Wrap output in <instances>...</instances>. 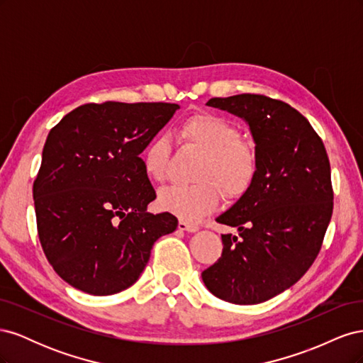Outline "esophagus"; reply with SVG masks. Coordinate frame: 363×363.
Here are the masks:
<instances>
[{
	"label": "esophagus",
	"mask_w": 363,
	"mask_h": 363,
	"mask_svg": "<svg viewBox=\"0 0 363 363\" xmlns=\"http://www.w3.org/2000/svg\"><path fill=\"white\" fill-rule=\"evenodd\" d=\"M179 228H180V230H184V232L194 233V232H196V230H199V225H196L195 223L183 221V219H180V221H179Z\"/></svg>",
	"instance_id": "1"
}]
</instances>
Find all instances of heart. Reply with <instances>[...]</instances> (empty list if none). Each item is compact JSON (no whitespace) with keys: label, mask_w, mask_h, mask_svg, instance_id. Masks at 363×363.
Listing matches in <instances>:
<instances>
[{"label":"heart","mask_w":363,"mask_h":363,"mask_svg":"<svg viewBox=\"0 0 363 363\" xmlns=\"http://www.w3.org/2000/svg\"><path fill=\"white\" fill-rule=\"evenodd\" d=\"M183 144L204 152L196 184H172L159 192L157 204L164 212L183 221H200L225 199L242 196L256 180L257 155L244 140L242 131L228 119L215 113L186 118L179 127ZM171 142L167 136L151 138L140 151L142 169L147 177L163 182L171 160Z\"/></svg>","instance_id":"obj_1"}]
</instances>
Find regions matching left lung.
<instances>
[{
	"mask_svg": "<svg viewBox=\"0 0 363 363\" xmlns=\"http://www.w3.org/2000/svg\"><path fill=\"white\" fill-rule=\"evenodd\" d=\"M207 106L247 121L256 142L251 188L216 221L223 255L201 272L206 288L235 304L281 294L312 267L333 213L330 162L321 138L298 111L259 94L211 98Z\"/></svg>",
	"mask_w": 363,
	"mask_h": 363,
	"instance_id": "obj_1",
	"label": "left lung"
}]
</instances>
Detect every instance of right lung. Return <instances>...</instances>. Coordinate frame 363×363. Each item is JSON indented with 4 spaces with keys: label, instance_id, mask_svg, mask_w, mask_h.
I'll return each mask as SVG.
<instances>
[{
    "label": "right lung",
    "instance_id": "1",
    "mask_svg": "<svg viewBox=\"0 0 363 363\" xmlns=\"http://www.w3.org/2000/svg\"><path fill=\"white\" fill-rule=\"evenodd\" d=\"M171 103H89L54 125L33 183L38 235L59 276L91 295L130 288L177 218L156 199L140 151L172 118Z\"/></svg>",
    "mask_w": 363,
    "mask_h": 363
}]
</instances>
